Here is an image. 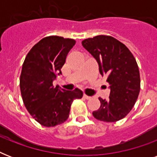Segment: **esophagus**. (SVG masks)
Listing matches in <instances>:
<instances>
[{
    "mask_svg": "<svg viewBox=\"0 0 157 157\" xmlns=\"http://www.w3.org/2000/svg\"><path fill=\"white\" fill-rule=\"evenodd\" d=\"M83 97H84V98H86V99H90V98H91L90 96H88V95H86V94H84V95H83Z\"/></svg>",
    "mask_w": 157,
    "mask_h": 157,
    "instance_id": "34e87169",
    "label": "esophagus"
}]
</instances>
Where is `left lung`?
Here are the masks:
<instances>
[{
    "label": "left lung",
    "instance_id": "8db88e82",
    "mask_svg": "<svg viewBox=\"0 0 157 157\" xmlns=\"http://www.w3.org/2000/svg\"><path fill=\"white\" fill-rule=\"evenodd\" d=\"M82 45L96 59L101 76L110 85L109 99L98 98L100 107L93 116L106 122L121 120L131 111L140 91L136 60L124 44L109 36L88 38Z\"/></svg>",
    "mask_w": 157,
    "mask_h": 157
}]
</instances>
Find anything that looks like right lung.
Wrapping results in <instances>:
<instances>
[{
	"instance_id": "1",
	"label": "right lung",
	"mask_w": 157,
	"mask_h": 157,
	"mask_svg": "<svg viewBox=\"0 0 157 157\" xmlns=\"http://www.w3.org/2000/svg\"><path fill=\"white\" fill-rule=\"evenodd\" d=\"M75 44L73 39L57 36L43 38L32 48L23 64L20 90L23 103L31 116L44 126L63 123L68 118L72 101L83 96L78 89L65 91L53 86Z\"/></svg>"
}]
</instances>
